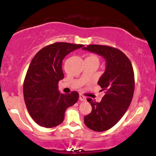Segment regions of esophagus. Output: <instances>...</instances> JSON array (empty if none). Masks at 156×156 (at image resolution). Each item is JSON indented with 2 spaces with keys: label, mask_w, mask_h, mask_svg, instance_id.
<instances>
[{
  "label": "esophagus",
  "mask_w": 156,
  "mask_h": 156,
  "mask_svg": "<svg viewBox=\"0 0 156 156\" xmlns=\"http://www.w3.org/2000/svg\"><path fill=\"white\" fill-rule=\"evenodd\" d=\"M80 100L81 101H86V97L83 96V95H80Z\"/></svg>",
  "instance_id": "obj_1"
}]
</instances>
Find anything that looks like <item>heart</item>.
<instances>
[{
  "instance_id": "obj_1",
  "label": "heart",
  "mask_w": 156,
  "mask_h": 156,
  "mask_svg": "<svg viewBox=\"0 0 156 156\" xmlns=\"http://www.w3.org/2000/svg\"><path fill=\"white\" fill-rule=\"evenodd\" d=\"M86 59L90 60V61H92L98 62V63H99V61H100L99 57H98V55L95 54H90L87 57H86Z\"/></svg>"
}]
</instances>
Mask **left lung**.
Instances as JSON below:
<instances>
[{
  "instance_id": "1",
  "label": "left lung",
  "mask_w": 156,
  "mask_h": 156,
  "mask_svg": "<svg viewBox=\"0 0 156 156\" xmlns=\"http://www.w3.org/2000/svg\"><path fill=\"white\" fill-rule=\"evenodd\" d=\"M83 49L106 59V70L98 82L105 95L100 102L87 98L92 111L84 116V123L88 128L103 132L116 125L130 106L135 90L133 68L126 55L116 48L90 44Z\"/></svg>"
}]
</instances>
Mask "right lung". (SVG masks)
I'll list each match as a JSON object with an SVG mask.
<instances>
[{
    "label": "right lung",
    "instance_id": "obj_1",
    "mask_svg": "<svg viewBox=\"0 0 156 156\" xmlns=\"http://www.w3.org/2000/svg\"><path fill=\"white\" fill-rule=\"evenodd\" d=\"M83 46L55 42L43 47L31 61L23 81V98L28 113L38 125L47 128L60 125L66 109L77 102L76 91L60 93L58 81L64 78L65 56Z\"/></svg>",
    "mask_w": 156,
    "mask_h": 156
}]
</instances>
